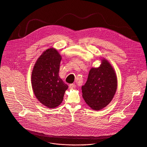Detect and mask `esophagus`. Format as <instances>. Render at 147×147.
<instances>
[{"mask_svg": "<svg viewBox=\"0 0 147 147\" xmlns=\"http://www.w3.org/2000/svg\"><path fill=\"white\" fill-rule=\"evenodd\" d=\"M76 85L74 84H69V87L71 88H76Z\"/></svg>", "mask_w": 147, "mask_h": 147, "instance_id": "obj_1", "label": "esophagus"}]
</instances>
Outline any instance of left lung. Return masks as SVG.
Instances as JSON below:
<instances>
[{"mask_svg":"<svg viewBox=\"0 0 147 147\" xmlns=\"http://www.w3.org/2000/svg\"><path fill=\"white\" fill-rule=\"evenodd\" d=\"M117 88V78L111 65L102 60L99 67L92 68L87 81L82 86V97L94 110H100L112 100Z\"/></svg>","mask_w":147,"mask_h":147,"instance_id":"left-lung-1","label":"left lung"}]
</instances>
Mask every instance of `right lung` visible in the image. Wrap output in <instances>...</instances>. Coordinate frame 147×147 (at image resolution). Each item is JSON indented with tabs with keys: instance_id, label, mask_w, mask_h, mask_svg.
Segmentation results:
<instances>
[{
	"instance_id": "obj_1",
	"label": "right lung",
	"mask_w": 147,
	"mask_h": 147,
	"mask_svg": "<svg viewBox=\"0 0 147 147\" xmlns=\"http://www.w3.org/2000/svg\"><path fill=\"white\" fill-rule=\"evenodd\" d=\"M61 59L55 49H48L38 58L32 73L34 95L41 104L50 109L61 105L68 88L59 76Z\"/></svg>"
}]
</instances>
